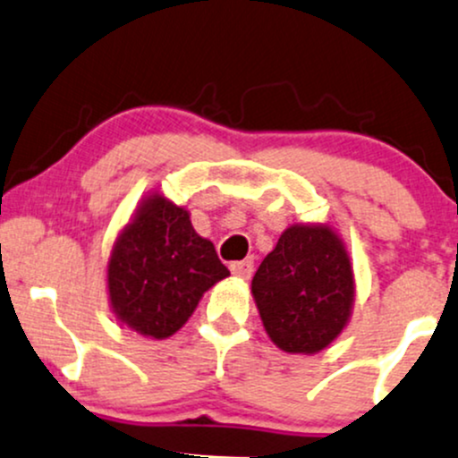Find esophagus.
Here are the masks:
<instances>
[{"instance_id":"esophagus-1","label":"esophagus","mask_w":458,"mask_h":458,"mask_svg":"<svg viewBox=\"0 0 458 458\" xmlns=\"http://www.w3.org/2000/svg\"><path fill=\"white\" fill-rule=\"evenodd\" d=\"M230 271H233L236 277H243V280H247V277L251 276V271H254V260L247 259V260L230 262Z\"/></svg>"}]
</instances>
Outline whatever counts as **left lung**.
Masks as SVG:
<instances>
[{"instance_id": "1", "label": "left lung", "mask_w": 458, "mask_h": 458, "mask_svg": "<svg viewBox=\"0 0 458 458\" xmlns=\"http://www.w3.org/2000/svg\"><path fill=\"white\" fill-rule=\"evenodd\" d=\"M269 338L286 353H317L343 331L353 306V271L325 225H291L251 280Z\"/></svg>"}]
</instances>
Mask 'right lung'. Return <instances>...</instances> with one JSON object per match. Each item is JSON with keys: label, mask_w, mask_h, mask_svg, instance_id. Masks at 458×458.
I'll return each instance as SVG.
<instances>
[{"label": "right lung", "mask_w": 458, "mask_h": 458, "mask_svg": "<svg viewBox=\"0 0 458 458\" xmlns=\"http://www.w3.org/2000/svg\"><path fill=\"white\" fill-rule=\"evenodd\" d=\"M228 276L189 213L152 196L115 241L107 286L115 318L161 340L181 329L204 291Z\"/></svg>", "instance_id": "add662e5"}]
</instances>
